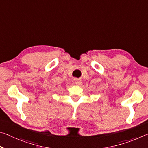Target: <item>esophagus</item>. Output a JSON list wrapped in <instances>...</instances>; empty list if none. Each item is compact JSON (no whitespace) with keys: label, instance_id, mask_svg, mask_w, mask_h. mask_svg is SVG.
I'll return each instance as SVG.
<instances>
[{"label":"esophagus","instance_id":"esophagus-1","mask_svg":"<svg viewBox=\"0 0 148 148\" xmlns=\"http://www.w3.org/2000/svg\"><path fill=\"white\" fill-rule=\"evenodd\" d=\"M74 80L75 81V84H76V85H81L82 84V81L80 79H78V78H74Z\"/></svg>","mask_w":148,"mask_h":148}]
</instances>
